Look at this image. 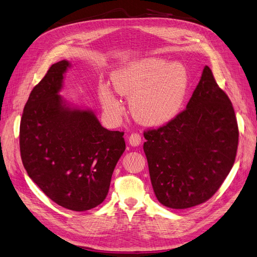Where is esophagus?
<instances>
[{
	"mask_svg": "<svg viewBox=\"0 0 257 257\" xmlns=\"http://www.w3.org/2000/svg\"><path fill=\"white\" fill-rule=\"evenodd\" d=\"M141 141H142V139H141V136L139 134H136V132H135V134H131L130 135L128 142H129V144L131 146H139L140 143H141Z\"/></svg>",
	"mask_w": 257,
	"mask_h": 257,
	"instance_id": "esophagus-1",
	"label": "esophagus"
}]
</instances>
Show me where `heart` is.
Masks as SVG:
<instances>
[{
    "mask_svg": "<svg viewBox=\"0 0 257 257\" xmlns=\"http://www.w3.org/2000/svg\"><path fill=\"white\" fill-rule=\"evenodd\" d=\"M113 84L116 92L130 98L135 118L146 126H162L175 118L185 102L189 88V73L180 63L161 57H148L115 71ZM105 111L117 118L123 105L106 85L99 89Z\"/></svg>",
    "mask_w": 257,
    "mask_h": 257,
    "instance_id": "1",
    "label": "heart"
}]
</instances>
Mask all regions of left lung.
<instances>
[{"label": "left lung", "mask_w": 257, "mask_h": 257, "mask_svg": "<svg viewBox=\"0 0 257 257\" xmlns=\"http://www.w3.org/2000/svg\"><path fill=\"white\" fill-rule=\"evenodd\" d=\"M238 137L233 104L205 66L187 109L165 125L144 131L143 148L158 201L173 209L208 201L233 168Z\"/></svg>", "instance_id": "obj_1"}]
</instances>
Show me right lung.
Returning a JSON list of instances; mask_svg holds the SVG:
<instances>
[{
    "mask_svg": "<svg viewBox=\"0 0 257 257\" xmlns=\"http://www.w3.org/2000/svg\"><path fill=\"white\" fill-rule=\"evenodd\" d=\"M67 61L53 64L33 88L20 122V154L28 175L64 208L85 211L101 204L126 148L123 132L103 128L90 110L59 95Z\"/></svg>",
    "mask_w": 257,
    "mask_h": 257,
    "instance_id": "1",
    "label": "right lung"
}]
</instances>
